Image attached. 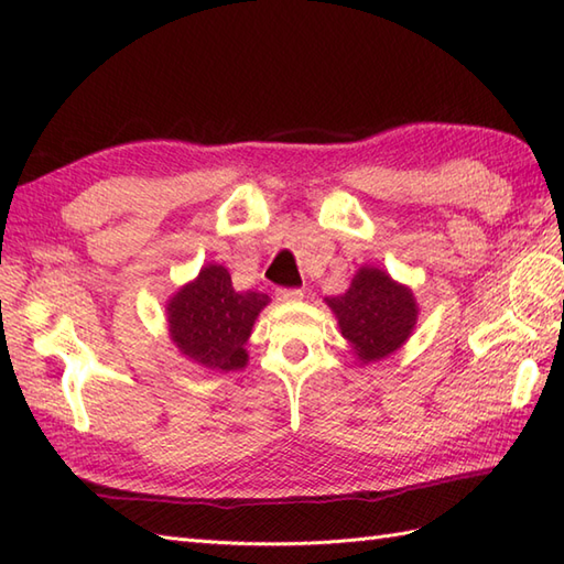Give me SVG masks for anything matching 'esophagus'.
I'll use <instances>...</instances> for the list:
<instances>
[{
    "label": "esophagus",
    "mask_w": 564,
    "mask_h": 564,
    "mask_svg": "<svg viewBox=\"0 0 564 564\" xmlns=\"http://www.w3.org/2000/svg\"><path fill=\"white\" fill-rule=\"evenodd\" d=\"M275 297H279V301H285V303L301 301L303 289H279V291H275Z\"/></svg>",
    "instance_id": "esophagus-1"
}]
</instances>
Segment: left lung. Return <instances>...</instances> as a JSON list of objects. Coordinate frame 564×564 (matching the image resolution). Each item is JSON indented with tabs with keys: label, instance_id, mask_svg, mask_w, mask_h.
I'll use <instances>...</instances> for the list:
<instances>
[{
	"label": "left lung",
	"instance_id": "left-lung-1",
	"mask_svg": "<svg viewBox=\"0 0 564 564\" xmlns=\"http://www.w3.org/2000/svg\"><path fill=\"white\" fill-rule=\"evenodd\" d=\"M327 303L339 319L344 339L364 364L400 349L416 322V303L410 289L398 285L380 269H361L354 275L351 289L329 297Z\"/></svg>",
	"mask_w": 564,
	"mask_h": 564
}]
</instances>
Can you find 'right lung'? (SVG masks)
<instances>
[{"mask_svg":"<svg viewBox=\"0 0 564 564\" xmlns=\"http://www.w3.org/2000/svg\"><path fill=\"white\" fill-rule=\"evenodd\" d=\"M267 303L269 295L263 293H237L227 269L208 263L198 279L184 285L166 305L170 334L182 354L200 366L213 370L245 368V344Z\"/></svg>","mask_w":564,"mask_h":564,"instance_id":"right-lung-1","label":"right lung"}]
</instances>
